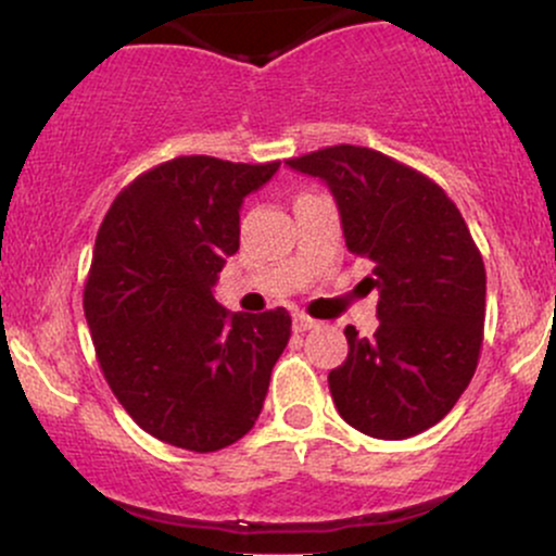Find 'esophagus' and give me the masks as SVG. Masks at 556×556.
<instances>
[{"instance_id": "1", "label": "esophagus", "mask_w": 556, "mask_h": 556, "mask_svg": "<svg viewBox=\"0 0 556 556\" xmlns=\"http://www.w3.org/2000/svg\"><path fill=\"white\" fill-rule=\"evenodd\" d=\"M316 327H318L316 318H311V316H305V314L292 316V329H295V331H308V329H316Z\"/></svg>"}]
</instances>
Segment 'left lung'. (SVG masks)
<instances>
[{
    "mask_svg": "<svg viewBox=\"0 0 556 556\" xmlns=\"http://www.w3.org/2000/svg\"><path fill=\"white\" fill-rule=\"evenodd\" d=\"M329 185L348 251L374 264L379 329H344L348 361L329 374L340 416L374 439L431 429L473 379L486 269L460 208L437 182L366 146L287 159Z\"/></svg>",
    "mask_w": 556,
    "mask_h": 556,
    "instance_id": "obj_1",
    "label": "left lung"
}]
</instances>
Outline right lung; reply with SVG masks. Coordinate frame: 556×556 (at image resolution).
Listing matches in <instances>:
<instances>
[{
	"instance_id": "right-lung-1",
	"label": "right lung",
	"mask_w": 556,
	"mask_h": 556,
	"mask_svg": "<svg viewBox=\"0 0 556 556\" xmlns=\"http://www.w3.org/2000/svg\"><path fill=\"white\" fill-rule=\"evenodd\" d=\"M277 169L177 156L136 177L101 222L83 311L106 384L159 442L225 450L264 407L292 318L229 314L212 287L240 248L242 198Z\"/></svg>"
}]
</instances>
